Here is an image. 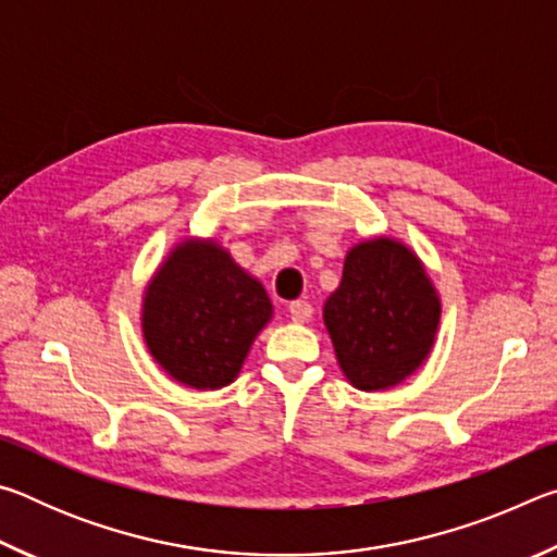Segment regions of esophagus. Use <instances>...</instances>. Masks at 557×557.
Listing matches in <instances>:
<instances>
[{
  "mask_svg": "<svg viewBox=\"0 0 557 557\" xmlns=\"http://www.w3.org/2000/svg\"><path fill=\"white\" fill-rule=\"evenodd\" d=\"M287 312L292 317V322H299V324L309 322V319H312V305L305 299H295V301H289Z\"/></svg>",
  "mask_w": 557,
  "mask_h": 557,
  "instance_id": "34e87169",
  "label": "esophagus"
}]
</instances>
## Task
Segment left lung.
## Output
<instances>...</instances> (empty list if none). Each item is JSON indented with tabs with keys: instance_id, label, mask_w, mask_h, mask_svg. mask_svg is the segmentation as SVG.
<instances>
[{
	"instance_id": "1",
	"label": "left lung",
	"mask_w": 557,
	"mask_h": 557,
	"mask_svg": "<svg viewBox=\"0 0 557 557\" xmlns=\"http://www.w3.org/2000/svg\"><path fill=\"white\" fill-rule=\"evenodd\" d=\"M440 312L420 258L398 240L373 238L348 250L324 324L348 383L371 393L420 369L435 344Z\"/></svg>"
}]
</instances>
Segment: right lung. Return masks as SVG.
<instances>
[{
	"label": "right lung",
	"mask_w": 557,
	"mask_h": 557,
	"mask_svg": "<svg viewBox=\"0 0 557 557\" xmlns=\"http://www.w3.org/2000/svg\"><path fill=\"white\" fill-rule=\"evenodd\" d=\"M270 317L265 287L213 240L178 243L143 301L149 354L174 381L196 391H215L238 379Z\"/></svg>",
	"instance_id": "add662e5"
}]
</instances>
